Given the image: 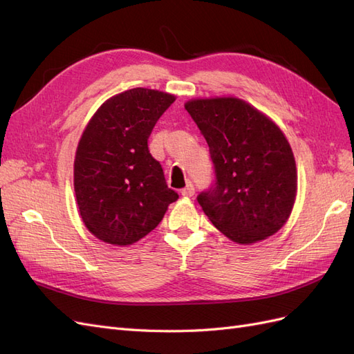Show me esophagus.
I'll use <instances>...</instances> for the list:
<instances>
[{
  "mask_svg": "<svg viewBox=\"0 0 354 354\" xmlns=\"http://www.w3.org/2000/svg\"><path fill=\"white\" fill-rule=\"evenodd\" d=\"M181 195L186 196V198H190L195 195V186L192 183H187V186L185 189H181Z\"/></svg>",
  "mask_w": 354,
  "mask_h": 354,
  "instance_id": "1",
  "label": "esophagus"
}]
</instances>
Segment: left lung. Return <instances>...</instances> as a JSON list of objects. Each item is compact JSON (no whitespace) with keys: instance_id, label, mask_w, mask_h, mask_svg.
I'll use <instances>...</instances> for the list:
<instances>
[{"instance_id":"left-lung-1","label":"left lung","mask_w":354,"mask_h":354,"mask_svg":"<svg viewBox=\"0 0 354 354\" xmlns=\"http://www.w3.org/2000/svg\"><path fill=\"white\" fill-rule=\"evenodd\" d=\"M185 108L205 137L216 176L196 198L203 212L233 242L272 236L297 194L295 159L279 127L234 97L190 100Z\"/></svg>"}]
</instances>
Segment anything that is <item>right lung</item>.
Here are the masks:
<instances>
[{
	"mask_svg": "<svg viewBox=\"0 0 354 354\" xmlns=\"http://www.w3.org/2000/svg\"><path fill=\"white\" fill-rule=\"evenodd\" d=\"M174 100L162 91L128 90L104 102L85 127L75 155L73 186L82 221L100 241L121 246L137 242L177 201L147 146L155 124Z\"/></svg>",
	"mask_w": 354,
	"mask_h": 354,
	"instance_id": "obj_1",
	"label": "right lung"
}]
</instances>
